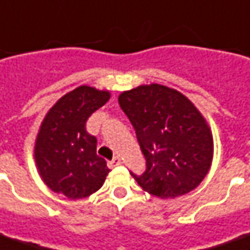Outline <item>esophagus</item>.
Segmentation results:
<instances>
[{
    "mask_svg": "<svg viewBox=\"0 0 250 250\" xmlns=\"http://www.w3.org/2000/svg\"><path fill=\"white\" fill-rule=\"evenodd\" d=\"M121 163H122L121 158H120V156H115L113 161L108 162V166H110V167H117V166H120Z\"/></svg>",
    "mask_w": 250,
    "mask_h": 250,
    "instance_id": "obj_1",
    "label": "esophagus"
}]
</instances>
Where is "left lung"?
<instances>
[{
    "instance_id": "left-lung-1",
    "label": "left lung",
    "mask_w": 250,
    "mask_h": 250,
    "mask_svg": "<svg viewBox=\"0 0 250 250\" xmlns=\"http://www.w3.org/2000/svg\"><path fill=\"white\" fill-rule=\"evenodd\" d=\"M118 102L147 161L144 174L132 173L143 190L166 200L199 187L212 165L214 137L193 102L155 83L124 91Z\"/></svg>"
}]
</instances>
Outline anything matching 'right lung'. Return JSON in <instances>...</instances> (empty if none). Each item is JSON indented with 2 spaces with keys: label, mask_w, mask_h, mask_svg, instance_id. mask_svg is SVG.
Masks as SVG:
<instances>
[{
  "label": "right lung",
  "mask_w": 250,
  "mask_h": 250,
  "mask_svg": "<svg viewBox=\"0 0 250 250\" xmlns=\"http://www.w3.org/2000/svg\"><path fill=\"white\" fill-rule=\"evenodd\" d=\"M110 96L107 89L80 85L61 96L44 115L34 158L41 178L54 193L80 200L102 188L110 170L96 155V139L87 133L85 122Z\"/></svg>",
  "instance_id": "1"
}]
</instances>
